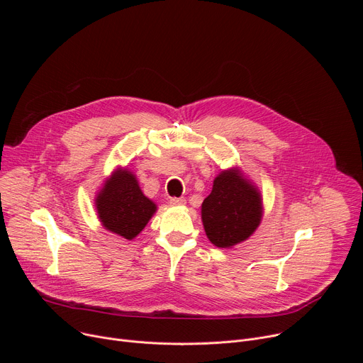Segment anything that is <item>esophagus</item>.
<instances>
[{"mask_svg": "<svg viewBox=\"0 0 363 363\" xmlns=\"http://www.w3.org/2000/svg\"><path fill=\"white\" fill-rule=\"evenodd\" d=\"M171 205H175V206H181V205H185L186 203V199L185 198H171Z\"/></svg>", "mask_w": 363, "mask_h": 363, "instance_id": "34e87169", "label": "esophagus"}]
</instances>
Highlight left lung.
Returning <instances> with one entry per match:
<instances>
[{
    "instance_id": "obj_1",
    "label": "left lung",
    "mask_w": 363,
    "mask_h": 363,
    "mask_svg": "<svg viewBox=\"0 0 363 363\" xmlns=\"http://www.w3.org/2000/svg\"><path fill=\"white\" fill-rule=\"evenodd\" d=\"M263 218V196L240 169L221 171L211 194L201 205V220L208 240L218 248H231L248 240Z\"/></svg>"
}]
</instances>
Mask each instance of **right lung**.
I'll use <instances>...</instances> for the list:
<instances>
[{"instance_id":"right-lung-1","label":"right lung","mask_w":363,"mask_h":363,"mask_svg":"<svg viewBox=\"0 0 363 363\" xmlns=\"http://www.w3.org/2000/svg\"><path fill=\"white\" fill-rule=\"evenodd\" d=\"M97 217L105 230L133 240L157 213L158 206L140 189L136 175L116 168L94 198Z\"/></svg>"}]
</instances>
